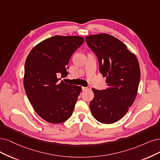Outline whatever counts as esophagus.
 Instances as JSON below:
<instances>
[{
  "mask_svg": "<svg viewBox=\"0 0 160 160\" xmlns=\"http://www.w3.org/2000/svg\"><path fill=\"white\" fill-rule=\"evenodd\" d=\"M91 90L90 86H87V87H82V90L86 91V90Z\"/></svg>",
  "mask_w": 160,
  "mask_h": 160,
  "instance_id": "obj_1",
  "label": "esophagus"
}]
</instances>
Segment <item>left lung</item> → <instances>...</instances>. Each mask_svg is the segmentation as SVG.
<instances>
[{
	"instance_id": "obj_1",
	"label": "left lung",
	"mask_w": 160,
	"mask_h": 160,
	"mask_svg": "<svg viewBox=\"0 0 160 160\" xmlns=\"http://www.w3.org/2000/svg\"><path fill=\"white\" fill-rule=\"evenodd\" d=\"M86 41L96 55L99 72L108 84L103 90L92 88L91 113L100 122L114 123L127 113L137 95L140 79L138 59L121 41L108 33L87 35Z\"/></svg>"
}]
</instances>
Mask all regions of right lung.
<instances>
[{"instance_id":"right-lung-1","label":"right lung","mask_w":160,"mask_h":160,"mask_svg":"<svg viewBox=\"0 0 160 160\" xmlns=\"http://www.w3.org/2000/svg\"><path fill=\"white\" fill-rule=\"evenodd\" d=\"M81 36L55 35L35 45L26 58L23 76L26 95L35 111L45 121L58 124L72 115L82 87L58 82L72 53L84 43Z\"/></svg>"}]
</instances>
